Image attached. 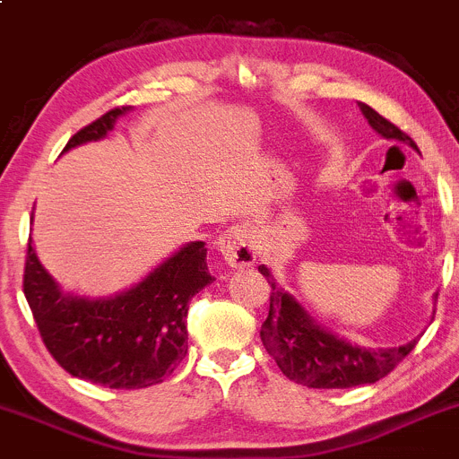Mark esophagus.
<instances>
[{
	"mask_svg": "<svg viewBox=\"0 0 459 459\" xmlns=\"http://www.w3.org/2000/svg\"><path fill=\"white\" fill-rule=\"evenodd\" d=\"M216 247L223 254V261L230 267L245 269L256 263V240H254L252 225H231L230 230L221 234Z\"/></svg>",
	"mask_w": 459,
	"mask_h": 459,
	"instance_id": "34e87169",
	"label": "esophagus"
}]
</instances>
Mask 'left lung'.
I'll use <instances>...</instances> for the list:
<instances>
[{
    "instance_id": "1",
    "label": "left lung",
    "mask_w": 459,
    "mask_h": 459,
    "mask_svg": "<svg viewBox=\"0 0 459 459\" xmlns=\"http://www.w3.org/2000/svg\"><path fill=\"white\" fill-rule=\"evenodd\" d=\"M369 126L382 139L400 141L420 152L411 136L398 126L377 115L367 103H358ZM258 272L267 278L269 316L263 323L261 340L269 356L276 360L290 380L309 389H349V386L373 385L389 376L404 356H409L418 338L400 347H360L338 333L325 329L305 307L282 290L273 278L272 269L261 264ZM437 296V294H436ZM433 296V300H436Z\"/></svg>"
}]
</instances>
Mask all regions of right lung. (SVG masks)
Listing matches in <instances>:
<instances>
[{
    "label": "right lung",
    "instance_id": "right-lung-1",
    "mask_svg": "<svg viewBox=\"0 0 459 459\" xmlns=\"http://www.w3.org/2000/svg\"><path fill=\"white\" fill-rule=\"evenodd\" d=\"M130 110L106 112L79 130L64 152L106 139ZM205 258V243L192 240L127 290L88 299L61 290L37 258L30 238L23 294L46 349L70 376L110 389H143L163 382L186 358L190 300L214 281Z\"/></svg>",
    "mask_w": 459,
    "mask_h": 459
}]
</instances>
